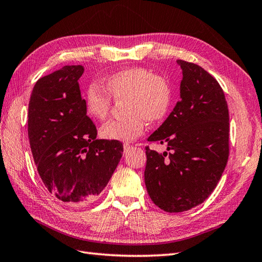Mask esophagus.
Segmentation results:
<instances>
[{"label": "esophagus", "mask_w": 262, "mask_h": 262, "mask_svg": "<svg viewBox=\"0 0 262 262\" xmlns=\"http://www.w3.org/2000/svg\"><path fill=\"white\" fill-rule=\"evenodd\" d=\"M132 148V146H130L129 143H124L123 144V149H124V152H127V151H129L130 149Z\"/></svg>", "instance_id": "obj_1"}]
</instances>
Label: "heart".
Instances as JSON below:
<instances>
[{
  "label": "heart",
  "mask_w": 262,
  "mask_h": 262,
  "mask_svg": "<svg viewBox=\"0 0 262 262\" xmlns=\"http://www.w3.org/2000/svg\"><path fill=\"white\" fill-rule=\"evenodd\" d=\"M104 87L89 86L85 94L86 111L98 121L106 119L112 98L123 101L124 118L104 124L100 135L110 141L132 142L140 137L146 121H160L167 114L171 101V87L168 79L152 74L143 67H129L113 73L105 79Z\"/></svg>",
  "instance_id": "1"
}]
</instances>
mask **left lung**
<instances>
[{"mask_svg":"<svg viewBox=\"0 0 262 262\" xmlns=\"http://www.w3.org/2000/svg\"><path fill=\"white\" fill-rule=\"evenodd\" d=\"M183 71L180 101L148 141L167 144L159 154L146 147L144 183L151 201L169 213L202 204L216 187L229 158V110L217 80L193 62Z\"/></svg>","mask_w":262,"mask_h":262,"instance_id":"obj_1","label":"left lung"}]
</instances>
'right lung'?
I'll return each mask as SVG.
<instances>
[{"mask_svg":"<svg viewBox=\"0 0 262 262\" xmlns=\"http://www.w3.org/2000/svg\"><path fill=\"white\" fill-rule=\"evenodd\" d=\"M82 65L63 66L38 79L28 112L33 160L50 194L63 204L80 206L105 188L123 152L120 141L96 139L78 79Z\"/></svg>","mask_w":262,"mask_h":262,"instance_id":"right-lung-1","label":"right lung"}]
</instances>
